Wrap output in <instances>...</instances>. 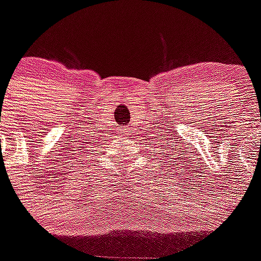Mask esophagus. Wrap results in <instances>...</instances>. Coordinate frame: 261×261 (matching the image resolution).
I'll list each match as a JSON object with an SVG mask.
<instances>
[{
    "mask_svg": "<svg viewBox=\"0 0 261 261\" xmlns=\"http://www.w3.org/2000/svg\"><path fill=\"white\" fill-rule=\"evenodd\" d=\"M121 132H123L124 135H126V133L129 132V130H128V126H125V128H123V129H121Z\"/></svg>",
    "mask_w": 261,
    "mask_h": 261,
    "instance_id": "esophagus-1",
    "label": "esophagus"
}]
</instances>
